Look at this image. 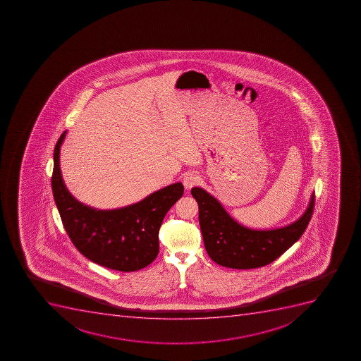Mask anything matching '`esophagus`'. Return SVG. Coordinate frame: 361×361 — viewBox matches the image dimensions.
Instances as JSON below:
<instances>
[{
    "instance_id": "1",
    "label": "esophagus",
    "mask_w": 361,
    "mask_h": 361,
    "mask_svg": "<svg viewBox=\"0 0 361 361\" xmlns=\"http://www.w3.org/2000/svg\"><path fill=\"white\" fill-rule=\"evenodd\" d=\"M199 179L200 178H199L197 173L190 171V173H186L184 177H183V183H184L186 190H191L193 186L197 185V183H199Z\"/></svg>"
}]
</instances>
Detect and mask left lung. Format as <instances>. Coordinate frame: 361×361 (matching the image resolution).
<instances>
[{
  "instance_id": "8db88e82",
  "label": "left lung",
  "mask_w": 361,
  "mask_h": 361,
  "mask_svg": "<svg viewBox=\"0 0 361 361\" xmlns=\"http://www.w3.org/2000/svg\"><path fill=\"white\" fill-rule=\"evenodd\" d=\"M191 195L199 206V223L208 255L217 264L233 269L259 268L281 257L307 228L315 201L313 192L302 215L288 226L252 229L235 221L204 188H193Z\"/></svg>"
}]
</instances>
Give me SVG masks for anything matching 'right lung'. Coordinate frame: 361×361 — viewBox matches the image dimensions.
I'll return each instance as SVG.
<instances>
[{"instance_id": "add662e5", "label": "right lung", "mask_w": 361, "mask_h": 361, "mask_svg": "<svg viewBox=\"0 0 361 361\" xmlns=\"http://www.w3.org/2000/svg\"><path fill=\"white\" fill-rule=\"evenodd\" d=\"M63 132L54 149V200L63 226L77 250L100 266L135 271L159 254V230L168 210L182 197V183L160 188L142 200L115 209H97L77 200L63 180L60 166Z\"/></svg>"}]
</instances>
